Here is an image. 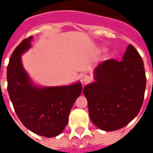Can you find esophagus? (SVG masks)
<instances>
[{"label": "esophagus", "instance_id": "1", "mask_svg": "<svg viewBox=\"0 0 153 153\" xmlns=\"http://www.w3.org/2000/svg\"><path fill=\"white\" fill-rule=\"evenodd\" d=\"M80 81H81V83H83V85H85V84H88V83H89L91 82V78H90L89 75L83 74L80 76Z\"/></svg>", "mask_w": 153, "mask_h": 153}]
</instances>
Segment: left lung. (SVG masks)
I'll return each instance as SVG.
<instances>
[{"instance_id": "1", "label": "left lung", "mask_w": 153, "mask_h": 153, "mask_svg": "<svg viewBox=\"0 0 153 153\" xmlns=\"http://www.w3.org/2000/svg\"><path fill=\"white\" fill-rule=\"evenodd\" d=\"M94 75L95 82L83 88L91 120L105 131L125 127L137 116L144 99L147 79L142 57L129 44L121 61H103Z\"/></svg>"}]
</instances>
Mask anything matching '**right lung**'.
I'll return each instance as SVG.
<instances>
[{
	"instance_id": "right-lung-1",
	"label": "right lung",
	"mask_w": 153,
	"mask_h": 153,
	"mask_svg": "<svg viewBox=\"0 0 153 153\" xmlns=\"http://www.w3.org/2000/svg\"><path fill=\"white\" fill-rule=\"evenodd\" d=\"M33 36L13 51L7 66V90L16 115L29 130L43 137L59 135L68 124L70 110L82 93L79 82L69 86L35 87L23 67L21 55Z\"/></svg>"
}]
</instances>
